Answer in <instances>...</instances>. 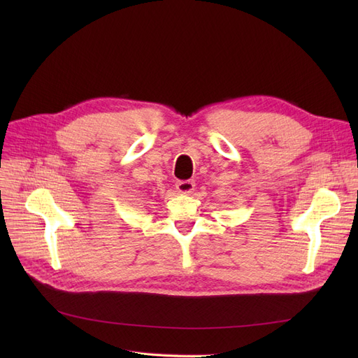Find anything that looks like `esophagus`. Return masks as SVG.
Instances as JSON below:
<instances>
[{
    "mask_svg": "<svg viewBox=\"0 0 358 358\" xmlns=\"http://www.w3.org/2000/svg\"><path fill=\"white\" fill-rule=\"evenodd\" d=\"M194 188H196V183H194L192 180H180L176 183V189L180 194H189L194 191Z\"/></svg>",
    "mask_w": 358,
    "mask_h": 358,
    "instance_id": "esophagus-1",
    "label": "esophagus"
}]
</instances>
